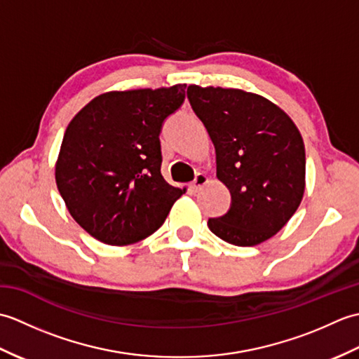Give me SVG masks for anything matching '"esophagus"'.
Returning <instances> with one entry per match:
<instances>
[{
  "label": "esophagus",
  "instance_id": "1",
  "mask_svg": "<svg viewBox=\"0 0 359 359\" xmlns=\"http://www.w3.org/2000/svg\"><path fill=\"white\" fill-rule=\"evenodd\" d=\"M208 175L203 174V172H197L196 174V179L191 182V189L193 191H199V189L208 184Z\"/></svg>",
  "mask_w": 359,
  "mask_h": 359
}]
</instances>
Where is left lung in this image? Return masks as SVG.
I'll list each match as a JSON object with an SVG mask.
<instances>
[{
	"label": "left lung",
	"mask_w": 359,
	"mask_h": 359,
	"mask_svg": "<svg viewBox=\"0 0 359 359\" xmlns=\"http://www.w3.org/2000/svg\"><path fill=\"white\" fill-rule=\"evenodd\" d=\"M187 95L215 143L217 179L231 194L230 210L208 219V228L233 245H259L302 201L306 149L299 129L279 106L242 89L191 85Z\"/></svg>",
	"instance_id": "left-lung-1"
}]
</instances>
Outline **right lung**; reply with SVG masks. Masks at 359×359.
<instances>
[{
  "mask_svg": "<svg viewBox=\"0 0 359 359\" xmlns=\"http://www.w3.org/2000/svg\"><path fill=\"white\" fill-rule=\"evenodd\" d=\"M185 100V85L111 90L90 100L71 123L55 163L67 211L108 245H131L158 230L187 191L160 172V131Z\"/></svg>",
  "mask_w": 359,
  "mask_h": 359,
  "instance_id": "right-lung-1",
  "label": "right lung"
}]
</instances>
